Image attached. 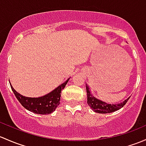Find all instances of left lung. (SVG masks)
Returning <instances> with one entry per match:
<instances>
[{
  "instance_id": "8db88e82",
  "label": "left lung",
  "mask_w": 146,
  "mask_h": 146,
  "mask_svg": "<svg viewBox=\"0 0 146 146\" xmlns=\"http://www.w3.org/2000/svg\"><path fill=\"white\" fill-rule=\"evenodd\" d=\"M86 90H87V104H88L89 106H90V108L94 111L98 113H110L120 109L125 105L126 103L128 101L130 98L129 97L128 99H127L120 104H108L95 98L91 94L90 87L87 84H86Z\"/></svg>"
}]
</instances>
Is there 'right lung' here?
<instances>
[{"label": "right lung", "instance_id": "add662e5", "mask_svg": "<svg viewBox=\"0 0 146 146\" xmlns=\"http://www.w3.org/2000/svg\"><path fill=\"white\" fill-rule=\"evenodd\" d=\"M69 79L70 78H68L66 81H65L64 83L56 87L51 92L48 93L45 96L36 98L27 97V96H23L18 93L12 87V85L10 86H11L12 92L15 94L17 100L26 109L34 113H37V114L47 115L54 111L58 106L59 105L61 90H64V87H66Z\"/></svg>", "mask_w": 146, "mask_h": 146}]
</instances>
